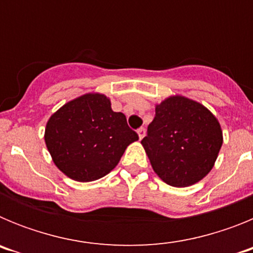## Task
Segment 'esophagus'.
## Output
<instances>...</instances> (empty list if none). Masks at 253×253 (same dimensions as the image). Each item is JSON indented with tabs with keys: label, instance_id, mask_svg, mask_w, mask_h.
I'll return each instance as SVG.
<instances>
[{
	"label": "esophagus",
	"instance_id": "obj_1",
	"mask_svg": "<svg viewBox=\"0 0 253 253\" xmlns=\"http://www.w3.org/2000/svg\"><path fill=\"white\" fill-rule=\"evenodd\" d=\"M137 133H138V135H139V139L142 140L143 138H144V135H146V129H144V128H139L137 130Z\"/></svg>",
	"mask_w": 253,
	"mask_h": 253
}]
</instances>
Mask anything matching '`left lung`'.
I'll list each match as a JSON object with an SVG mask.
<instances>
[{
	"label": "left lung",
	"mask_w": 253,
	"mask_h": 253,
	"mask_svg": "<svg viewBox=\"0 0 253 253\" xmlns=\"http://www.w3.org/2000/svg\"><path fill=\"white\" fill-rule=\"evenodd\" d=\"M223 144L218 119L203 104L181 95L156 105L143 138L153 171L167 185L187 187L211 171Z\"/></svg>",
	"instance_id": "obj_1"
}]
</instances>
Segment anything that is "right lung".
Wrapping results in <instances>:
<instances>
[{"label":"right lung","mask_w":253,"mask_h":253,"mask_svg":"<svg viewBox=\"0 0 253 253\" xmlns=\"http://www.w3.org/2000/svg\"><path fill=\"white\" fill-rule=\"evenodd\" d=\"M55 166L75 181L104 177L119 163L138 134L123 113H115L104 93L88 92L51 114L44 133Z\"/></svg>","instance_id":"add662e5"}]
</instances>
